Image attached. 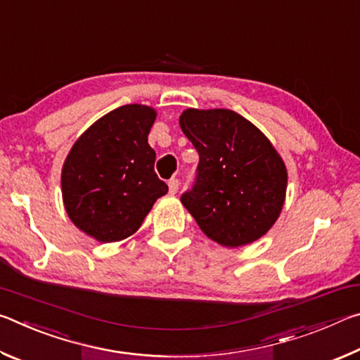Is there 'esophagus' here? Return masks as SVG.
Here are the masks:
<instances>
[{"label":"esophagus","mask_w":360,"mask_h":360,"mask_svg":"<svg viewBox=\"0 0 360 360\" xmlns=\"http://www.w3.org/2000/svg\"><path fill=\"white\" fill-rule=\"evenodd\" d=\"M168 188H169V193L172 195H174L176 192H178V188H179V181L178 179H169L168 181Z\"/></svg>","instance_id":"esophagus-1"}]
</instances>
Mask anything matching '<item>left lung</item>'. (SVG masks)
Listing matches in <instances>:
<instances>
[{"mask_svg":"<svg viewBox=\"0 0 360 360\" xmlns=\"http://www.w3.org/2000/svg\"><path fill=\"white\" fill-rule=\"evenodd\" d=\"M200 155L197 181L182 205L212 241L251 245L278 221L288 169L264 133L230 109L188 108L179 117Z\"/></svg>","mask_w":360,"mask_h":360,"instance_id":"obj_1","label":"left lung"}]
</instances>
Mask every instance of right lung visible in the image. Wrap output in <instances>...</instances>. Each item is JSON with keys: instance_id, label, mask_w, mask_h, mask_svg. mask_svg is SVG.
I'll list each match as a JSON object with an SVG mask.
<instances>
[{"instance_id": "right-lung-1", "label": "right lung", "mask_w": 360, "mask_h": 360, "mask_svg": "<svg viewBox=\"0 0 360 360\" xmlns=\"http://www.w3.org/2000/svg\"><path fill=\"white\" fill-rule=\"evenodd\" d=\"M157 112L125 105L103 115L72 144L62 168L66 214L100 243L129 238L168 192L148 143Z\"/></svg>"}]
</instances>
